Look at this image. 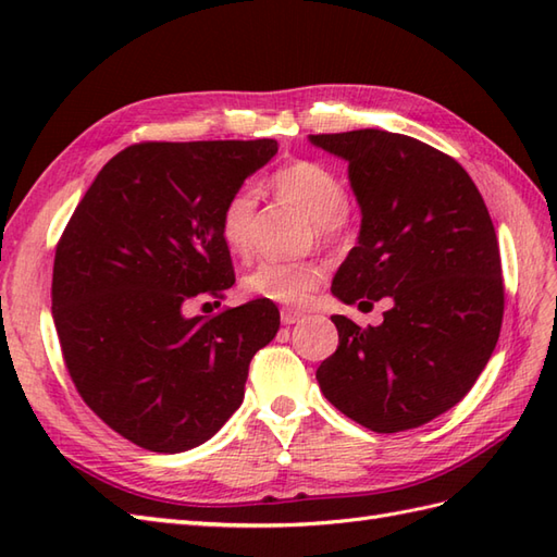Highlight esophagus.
I'll list each match as a JSON object with an SVG mask.
<instances>
[{"label": "esophagus", "instance_id": "34e87169", "mask_svg": "<svg viewBox=\"0 0 557 557\" xmlns=\"http://www.w3.org/2000/svg\"><path fill=\"white\" fill-rule=\"evenodd\" d=\"M282 323H285V325H294V323H299L301 321V318H304V313L299 311V309H289V306H287V309H282Z\"/></svg>", "mask_w": 557, "mask_h": 557}]
</instances>
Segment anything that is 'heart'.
<instances>
[{"mask_svg": "<svg viewBox=\"0 0 557 557\" xmlns=\"http://www.w3.org/2000/svg\"><path fill=\"white\" fill-rule=\"evenodd\" d=\"M272 186L301 206L315 222V232L323 239H333L345 222L349 206L347 186L342 176L323 162L299 160L282 168L272 176ZM258 230V194L251 186H242L224 200L220 212L222 242L236 256H251ZM325 265L318 260H280L268 258L244 277V287L258 299L285 306H304L311 294L323 285Z\"/></svg>", "mask_w": 557, "mask_h": 557, "instance_id": "obj_1", "label": "heart"}]
</instances>
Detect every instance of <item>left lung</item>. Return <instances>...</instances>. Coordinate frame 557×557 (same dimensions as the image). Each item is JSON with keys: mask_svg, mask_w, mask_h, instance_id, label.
<instances>
[{"mask_svg": "<svg viewBox=\"0 0 557 557\" xmlns=\"http://www.w3.org/2000/svg\"><path fill=\"white\" fill-rule=\"evenodd\" d=\"M347 160L359 242L333 280L345 304L387 299L381 325L333 315L339 345L315 377L330 405L375 433L453 409L500 337L505 289L495 230L457 160L381 128L309 136Z\"/></svg>", "mask_w": 557, "mask_h": 557, "instance_id": "obj_1", "label": "left lung"}]
</instances>
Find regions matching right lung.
<instances>
[{"label":"right lung","mask_w":557,"mask_h":557,"mask_svg":"<svg viewBox=\"0 0 557 557\" xmlns=\"http://www.w3.org/2000/svg\"><path fill=\"white\" fill-rule=\"evenodd\" d=\"M277 140L136 144L114 156L57 244L52 318L83 401L126 441L184 453L239 409L280 311L256 299L212 318L194 299L234 285L220 212Z\"/></svg>","instance_id":"right-lung-1"}]
</instances>
